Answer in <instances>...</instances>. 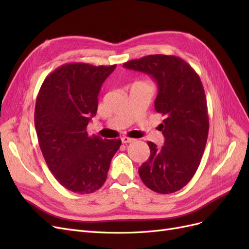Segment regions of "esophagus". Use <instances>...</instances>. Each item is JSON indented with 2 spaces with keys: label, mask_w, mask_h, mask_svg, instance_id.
I'll use <instances>...</instances> for the list:
<instances>
[{
  "label": "esophagus",
  "mask_w": 249,
  "mask_h": 249,
  "mask_svg": "<svg viewBox=\"0 0 249 249\" xmlns=\"http://www.w3.org/2000/svg\"><path fill=\"white\" fill-rule=\"evenodd\" d=\"M135 141V139H133V138H129V137H123L122 138V142L123 143H131V142H134Z\"/></svg>",
  "instance_id": "obj_1"
}]
</instances>
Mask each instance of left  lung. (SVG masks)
Returning <instances> with one entry per match:
<instances>
[{
    "label": "left lung",
    "instance_id": "obj_1",
    "mask_svg": "<svg viewBox=\"0 0 249 249\" xmlns=\"http://www.w3.org/2000/svg\"><path fill=\"white\" fill-rule=\"evenodd\" d=\"M124 69L149 74L157 83L155 109L165 115L159 125L164 145L148 141L150 156L139 167L144 185L157 193L182 189L196 172L209 133L205 90L198 74L183 59L149 55L124 64Z\"/></svg>",
    "mask_w": 249,
    "mask_h": 249
}]
</instances>
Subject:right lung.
<instances>
[{
    "instance_id": "add662e5",
    "label": "right lung",
    "mask_w": 249,
    "mask_h": 249,
    "mask_svg": "<svg viewBox=\"0 0 249 249\" xmlns=\"http://www.w3.org/2000/svg\"><path fill=\"white\" fill-rule=\"evenodd\" d=\"M116 65L69 63L43 81L35 105V129L44 160L67 190L89 194L106 182L122 140L89 136L101 87Z\"/></svg>"
}]
</instances>
